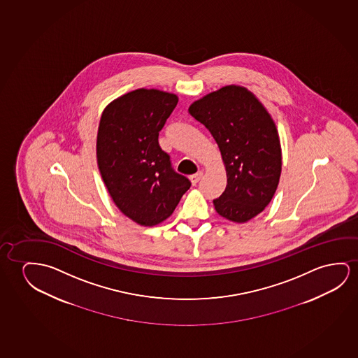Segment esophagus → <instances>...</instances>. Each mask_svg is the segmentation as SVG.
Returning <instances> with one entry per match:
<instances>
[{"instance_id":"1","label":"esophagus","mask_w":358,"mask_h":358,"mask_svg":"<svg viewBox=\"0 0 358 358\" xmlns=\"http://www.w3.org/2000/svg\"><path fill=\"white\" fill-rule=\"evenodd\" d=\"M202 172L199 171L197 172L196 175H192V176L189 177V180H191V183H192L193 186H196V185H197L198 182H199V180L202 178Z\"/></svg>"}]
</instances>
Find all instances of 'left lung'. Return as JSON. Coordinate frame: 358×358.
Masks as SVG:
<instances>
[{
  "mask_svg": "<svg viewBox=\"0 0 358 358\" xmlns=\"http://www.w3.org/2000/svg\"><path fill=\"white\" fill-rule=\"evenodd\" d=\"M188 112L218 144L228 183L213 201L223 218L246 223L264 212L282 172V149L275 120L256 94L228 85L194 101Z\"/></svg>",
  "mask_w": 358,
  "mask_h": 358,
  "instance_id": "1",
  "label": "left lung"
}]
</instances>
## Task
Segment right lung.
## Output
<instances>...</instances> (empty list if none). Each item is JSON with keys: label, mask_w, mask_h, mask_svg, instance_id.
Masks as SVG:
<instances>
[{"label": "right lung", "mask_w": 358, "mask_h": 358, "mask_svg": "<svg viewBox=\"0 0 358 358\" xmlns=\"http://www.w3.org/2000/svg\"><path fill=\"white\" fill-rule=\"evenodd\" d=\"M175 94L138 88L106 106L96 155L109 196L134 223L155 227L171 217L191 182L171 169L159 131L176 107Z\"/></svg>", "instance_id": "obj_1"}]
</instances>
